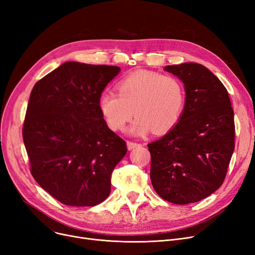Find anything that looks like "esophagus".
<instances>
[{"label": "esophagus", "instance_id": "34e87169", "mask_svg": "<svg viewBox=\"0 0 255 255\" xmlns=\"http://www.w3.org/2000/svg\"><path fill=\"white\" fill-rule=\"evenodd\" d=\"M139 145H140V143H137V142H134V141H131V140L127 141L128 150H133L134 148H136V146H139Z\"/></svg>", "mask_w": 255, "mask_h": 255}]
</instances>
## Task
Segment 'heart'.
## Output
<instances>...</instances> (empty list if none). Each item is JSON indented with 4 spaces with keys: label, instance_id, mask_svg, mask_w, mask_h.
<instances>
[{
    "label": "heart",
    "instance_id": "1",
    "mask_svg": "<svg viewBox=\"0 0 255 255\" xmlns=\"http://www.w3.org/2000/svg\"><path fill=\"white\" fill-rule=\"evenodd\" d=\"M117 92L103 93L99 99L101 115L115 131H123L135 114L133 134L151 130L164 134L179 123L185 109V85L176 75L136 71L120 80Z\"/></svg>",
    "mask_w": 255,
    "mask_h": 255
}]
</instances>
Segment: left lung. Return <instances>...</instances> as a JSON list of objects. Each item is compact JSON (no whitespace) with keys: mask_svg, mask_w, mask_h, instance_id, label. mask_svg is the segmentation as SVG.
<instances>
[{"mask_svg":"<svg viewBox=\"0 0 255 255\" xmlns=\"http://www.w3.org/2000/svg\"><path fill=\"white\" fill-rule=\"evenodd\" d=\"M165 71L185 85L186 103L179 123L148 144L150 177L166 202H199L223 184L235 150V120L226 88L205 66L184 63Z\"/></svg>","mask_w":255,"mask_h":255,"instance_id":"left-lung-1","label":"left lung"}]
</instances>
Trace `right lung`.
I'll return each mask as SVG.
<instances>
[{"mask_svg":"<svg viewBox=\"0 0 255 255\" xmlns=\"http://www.w3.org/2000/svg\"><path fill=\"white\" fill-rule=\"evenodd\" d=\"M117 66L66 62L35 84L22 138L36 182L60 203L93 207L111 193V176L126 152L99 110Z\"/></svg>","mask_w":255,"mask_h":255,"instance_id":"add662e5","label":"right lung"}]
</instances>
